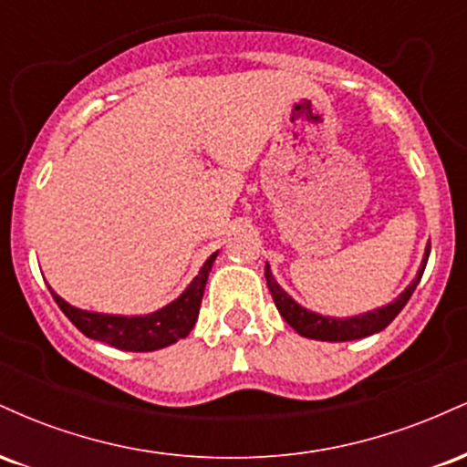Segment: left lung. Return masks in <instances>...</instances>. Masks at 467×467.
<instances>
[{
  "label": "left lung",
  "mask_w": 467,
  "mask_h": 467,
  "mask_svg": "<svg viewBox=\"0 0 467 467\" xmlns=\"http://www.w3.org/2000/svg\"><path fill=\"white\" fill-rule=\"evenodd\" d=\"M428 256H431V241H428L426 250H423V259L420 270L412 281L406 285L404 292L400 294L398 298L382 305V307H375L371 312L356 314V316H323L318 312H312V309L303 307L301 303L294 301L292 296L278 285V281L272 275L270 264H265V281L267 287H270L272 298H275V305L278 314L285 318V323L296 331L298 336L312 337V340H325V342H347V340H358V337H367L378 334V331L387 329V327L393 323V318L398 316L404 305L409 303V298L415 292V287L420 285L423 270H426Z\"/></svg>",
  "instance_id": "obj_1"
}]
</instances>
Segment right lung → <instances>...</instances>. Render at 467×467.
I'll use <instances>...</instances> for the list:
<instances>
[{
  "instance_id": "obj_1",
  "label": "right lung",
  "mask_w": 467,
  "mask_h": 467,
  "mask_svg": "<svg viewBox=\"0 0 467 467\" xmlns=\"http://www.w3.org/2000/svg\"><path fill=\"white\" fill-rule=\"evenodd\" d=\"M217 254L219 252H213L203 261L197 276L184 287V292L175 301L155 309L151 314L122 316L89 312V309L69 305L50 285H47V289H50L52 298L61 307V312L72 320V325L77 327L80 334L122 351H158L186 337L191 334L192 327H195L197 316H200L203 289H206L208 275H211V267L215 264Z\"/></svg>"
}]
</instances>
